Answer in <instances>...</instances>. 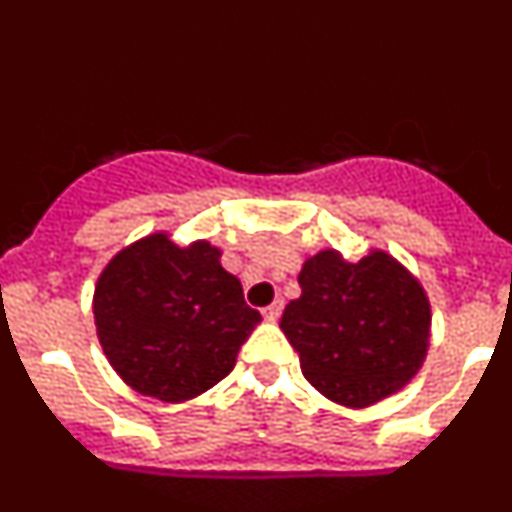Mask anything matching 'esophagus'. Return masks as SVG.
I'll list each match as a JSON object with an SVG mask.
<instances>
[{
    "label": "esophagus",
    "mask_w": 512,
    "mask_h": 512,
    "mask_svg": "<svg viewBox=\"0 0 512 512\" xmlns=\"http://www.w3.org/2000/svg\"><path fill=\"white\" fill-rule=\"evenodd\" d=\"M282 310H284V300H274L269 307H264V318L269 320V323H274V320H279Z\"/></svg>",
    "instance_id": "esophagus-1"
}]
</instances>
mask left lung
Instances as JSON below:
<instances>
[{"instance_id": "8db88e82", "label": "left lung", "mask_w": 512, "mask_h": 512, "mask_svg": "<svg viewBox=\"0 0 512 512\" xmlns=\"http://www.w3.org/2000/svg\"><path fill=\"white\" fill-rule=\"evenodd\" d=\"M300 287L279 328L320 395L361 410L408 387L428 356L433 318L408 266L382 248L359 261L323 248L302 264Z\"/></svg>"}]
</instances>
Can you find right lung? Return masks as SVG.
I'll return each mask as SVG.
<instances>
[{"label":"right lung","instance_id":"1","mask_svg":"<svg viewBox=\"0 0 512 512\" xmlns=\"http://www.w3.org/2000/svg\"><path fill=\"white\" fill-rule=\"evenodd\" d=\"M223 251L169 230L117 251L94 284L97 338L110 366L138 395L187 402L228 377L261 323L246 305Z\"/></svg>","mask_w":512,"mask_h":512}]
</instances>
